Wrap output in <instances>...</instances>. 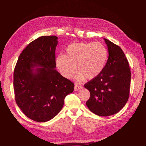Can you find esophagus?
<instances>
[{
    "mask_svg": "<svg viewBox=\"0 0 146 146\" xmlns=\"http://www.w3.org/2000/svg\"><path fill=\"white\" fill-rule=\"evenodd\" d=\"M82 86H80V85H79V84H75V88H74V90H75V91H78V90H81V89H82Z\"/></svg>",
    "mask_w": 146,
    "mask_h": 146,
    "instance_id": "1",
    "label": "esophagus"
}]
</instances>
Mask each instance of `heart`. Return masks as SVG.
Listing matches in <instances>:
<instances>
[{
  "label": "heart",
  "instance_id": "1",
  "mask_svg": "<svg viewBox=\"0 0 146 146\" xmlns=\"http://www.w3.org/2000/svg\"><path fill=\"white\" fill-rule=\"evenodd\" d=\"M108 59V51L99 42H80L69 46L66 55H59L56 64L64 76L71 78L75 73V79L83 81L87 78L92 80L100 75Z\"/></svg>",
  "mask_w": 146,
  "mask_h": 146
}]
</instances>
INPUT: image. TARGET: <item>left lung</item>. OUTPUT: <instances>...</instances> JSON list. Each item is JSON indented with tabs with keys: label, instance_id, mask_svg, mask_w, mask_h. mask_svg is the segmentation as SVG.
Wrapping results in <instances>:
<instances>
[{
	"label": "left lung",
	"instance_id": "obj_1",
	"mask_svg": "<svg viewBox=\"0 0 146 146\" xmlns=\"http://www.w3.org/2000/svg\"><path fill=\"white\" fill-rule=\"evenodd\" d=\"M108 49V59L97 77L84 85L90 91L86 105L91 112L101 117L115 115L124 107L129 98L131 71L122 49L104 38Z\"/></svg>",
	"mask_w": 146,
	"mask_h": 146
}]
</instances>
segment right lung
I'll list each match as a JSON object with an SVG mask.
<instances>
[{"instance_id": "1", "label": "right lung", "mask_w": 146, "mask_h": 146, "mask_svg": "<svg viewBox=\"0 0 146 146\" xmlns=\"http://www.w3.org/2000/svg\"><path fill=\"white\" fill-rule=\"evenodd\" d=\"M56 36H43L29 43L21 53L13 74L17 106L29 118L50 120L60 111L74 84L55 70Z\"/></svg>"}]
</instances>
